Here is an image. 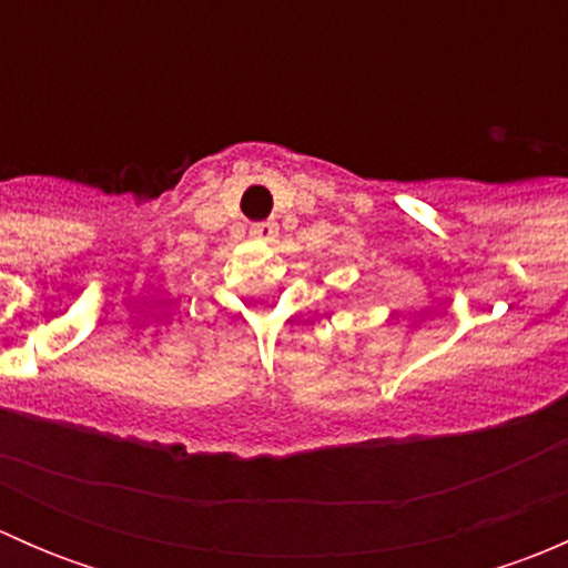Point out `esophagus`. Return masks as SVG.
Listing matches in <instances>:
<instances>
[{
	"label": "esophagus",
	"mask_w": 568,
	"mask_h": 568,
	"mask_svg": "<svg viewBox=\"0 0 568 568\" xmlns=\"http://www.w3.org/2000/svg\"><path fill=\"white\" fill-rule=\"evenodd\" d=\"M250 233L255 239H261V242H272L274 236H277V225H274V222H255V225L250 227Z\"/></svg>",
	"instance_id": "esophagus-1"
}]
</instances>
